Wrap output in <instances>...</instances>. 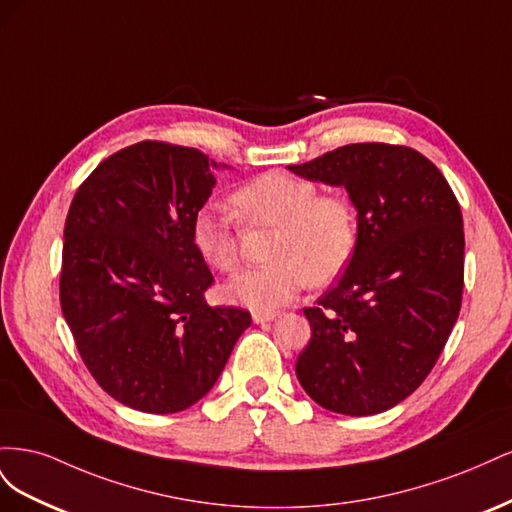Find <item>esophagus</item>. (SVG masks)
I'll use <instances>...</instances> for the list:
<instances>
[{
    "instance_id": "34e87169",
    "label": "esophagus",
    "mask_w": 512,
    "mask_h": 512,
    "mask_svg": "<svg viewBox=\"0 0 512 512\" xmlns=\"http://www.w3.org/2000/svg\"><path fill=\"white\" fill-rule=\"evenodd\" d=\"M277 316H280V314H254L252 320H254L256 324H265V322H273Z\"/></svg>"
}]
</instances>
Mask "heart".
Returning <instances> with one entry per match:
<instances>
[{"label": "heart", "instance_id": "heart-1", "mask_svg": "<svg viewBox=\"0 0 512 512\" xmlns=\"http://www.w3.org/2000/svg\"><path fill=\"white\" fill-rule=\"evenodd\" d=\"M239 218L250 226H275L265 267L243 269L222 286L224 301L256 314H273L312 282L324 286L346 269L359 226L350 200L320 194L309 179L265 173L232 194ZM239 220L230 207L211 200L192 222L198 256L215 271H232L239 262Z\"/></svg>", "mask_w": 512, "mask_h": 512}]
</instances>
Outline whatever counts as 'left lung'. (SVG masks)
<instances>
[{"instance_id":"obj_1","label":"left lung","mask_w":512,"mask_h":512,"mask_svg":"<svg viewBox=\"0 0 512 512\" xmlns=\"http://www.w3.org/2000/svg\"><path fill=\"white\" fill-rule=\"evenodd\" d=\"M288 168L344 185L359 226L344 275L303 309L312 339L297 378L331 412L389 410L429 376L459 316L466 239L457 198L436 164L401 145H346Z\"/></svg>"}]
</instances>
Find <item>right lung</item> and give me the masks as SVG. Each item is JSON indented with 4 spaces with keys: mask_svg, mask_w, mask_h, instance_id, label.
<instances>
[{
    "mask_svg": "<svg viewBox=\"0 0 512 512\" xmlns=\"http://www.w3.org/2000/svg\"><path fill=\"white\" fill-rule=\"evenodd\" d=\"M222 166L192 147L143 141L100 162L72 198L61 312L89 374L123 406H194L252 324L241 307L207 305L213 275L192 243Z\"/></svg>",
    "mask_w": 512,
    "mask_h": 512,
    "instance_id": "obj_1",
    "label": "right lung"
}]
</instances>
